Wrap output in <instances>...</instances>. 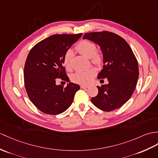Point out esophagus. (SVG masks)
Instances as JSON below:
<instances>
[{
  "label": "esophagus",
  "mask_w": 158,
  "mask_h": 158,
  "mask_svg": "<svg viewBox=\"0 0 158 158\" xmlns=\"http://www.w3.org/2000/svg\"><path fill=\"white\" fill-rule=\"evenodd\" d=\"M88 87V85H80V87L81 88V89H85V88H87Z\"/></svg>",
  "instance_id": "34e87169"
}]
</instances>
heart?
<instances>
[{"mask_svg": "<svg viewBox=\"0 0 158 158\" xmlns=\"http://www.w3.org/2000/svg\"><path fill=\"white\" fill-rule=\"evenodd\" d=\"M76 49L79 53L84 56L90 58L92 63L96 65H100L103 61L102 54L96 52L97 47L96 44L87 40L80 41L76 46ZM73 58V52L71 50H67L64 54L63 64L67 70L71 69V60ZM96 74V69L91 68L86 71H78L73 73L71 76L72 81L76 83L86 85L90 83Z\"/></svg>", "mask_w": 158, "mask_h": 158, "instance_id": "heart-1", "label": "heart"}]
</instances>
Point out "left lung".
<instances>
[{
	"mask_svg": "<svg viewBox=\"0 0 158 158\" xmlns=\"http://www.w3.org/2000/svg\"><path fill=\"white\" fill-rule=\"evenodd\" d=\"M83 38L100 46L104 66L98 79L108 81L107 85L97 86L98 94L91 102L106 112L120 108L132 96L139 77L138 62L133 50L125 40L110 31L87 33Z\"/></svg>",
	"mask_w": 158,
	"mask_h": 158,
	"instance_id": "left-lung-1",
	"label": "left lung"
}]
</instances>
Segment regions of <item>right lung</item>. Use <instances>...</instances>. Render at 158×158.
I'll return each mask as SVG.
<instances>
[{
	"label": "right lung",
	"mask_w": 158,
	"mask_h": 158,
	"mask_svg": "<svg viewBox=\"0 0 158 158\" xmlns=\"http://www.w3.org/2000/svg\"><path fill=\"white\" fill-rule=\"evenodd\" d=\"M81 36L82 34L51 35L36 44L29 52L23 73L25 90L29 100L41 112L50 115L64 112L80 89L73 83L66 87L57 85L56 80L70 81L63 56Z\"/></svg>",
	"instance_id": "obj_1"
}]
</instances>
